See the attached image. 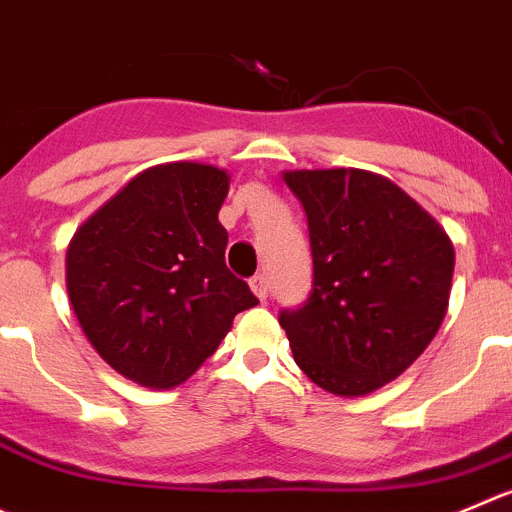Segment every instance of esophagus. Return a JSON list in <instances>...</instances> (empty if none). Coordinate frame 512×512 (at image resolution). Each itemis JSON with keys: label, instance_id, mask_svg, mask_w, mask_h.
Wrapping results in <instances>:
<instances>
[{"label": "esophagus", "instance_id": "1", "mask_svg": "<svg viewBox=\"0 0 512 512\" xmlns=\"http://www.w3.org/2000/svg\"><path fill=\"white\" fill-rule=\"evenodd\" d=\"M248 286H251V291L256 296H259L261 301H266V296H269V279H266L264 274H256L251 281H248Z\"/></svg>", "mask_w": 512, "mask_h": 512}]
</instances>
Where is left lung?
Returning a JSON list of instances; mask_svg holds the SVG:
<instances>
[{"mask_svg": "<svg viewBox=\"0 0 512 512\" xmlns=\"http://www.w3.org/2000/svg\"><path fill=\"white\" fill-rule=\"evenodd\" d=\"M281 178L304 206L314 284L279 324L311 382L337 397L372 394L425 352L445 319L450 236L372 170H284Z\"/></svg>", "mask_w": 512, "mask_h": 512, "instance_id": "8db88e82", "label": "left lung"}]
</instances>
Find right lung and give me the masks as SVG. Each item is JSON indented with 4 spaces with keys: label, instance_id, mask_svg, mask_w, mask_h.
<instances>
[{
    "label": "right lung",
    "instance_id": "right-lung-1",
    "mask_svg": "<svg viewBox=\"0 0 512 512\" xmlns=\"http://www.w3.org/2000/svg\"><path fill=\"white\" fill-rule=\"evenodd\" d=\"M228 183V170L216 165H153L70 238L65 284L82 334L140 387L186 382L216 352L233 316L259 304L226 269L218 211Z\"/></svg>",
    "mask_w": 512,
    "mask_h": 512
}]
</instances>
